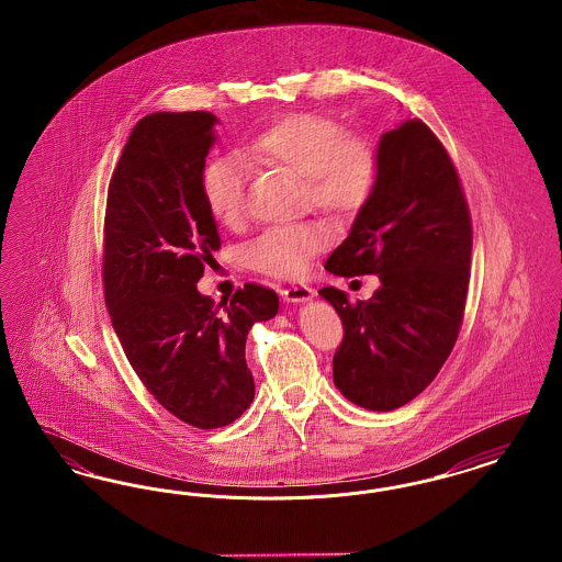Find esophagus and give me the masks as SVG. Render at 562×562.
<instances>
[{"instance_id": "1", "label": "esophagus", "mask_w": 562, "mask_h": 562, "mask_svg": "<svg viewBox=\"0 0 562 562\" xmlns=\"http://www.w3.org/2000/svg\"><path fill=\"white\" fill-rule=\"evenodd\" d=\"M280 294H282V299L286 303H307V301H312L316 296L314 289H310L305 284H291V286L282 289Z\"/></svg>"}]
</instances>
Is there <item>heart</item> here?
<instances>
[{
	"label": "heart",
	"mask_w": 562,
	"mask_h": 562,
	"mask_svg": "<svg viewBox=\"0 0 562 562\" xmlns=\"http://www.w3.org/2000/svg\"><path fill=\"white\" fill-rule=\"evenodd\" d=\"M241 156L250 164L284 168L303 177L314 206L328 213L360 209L376 179V151L358 134L322 115L291 113L252 134ZM248 170L232 156L213 158L200 175V191L214 218L225 227H238L246 213ZM328 240L321 223L271 227L246 248L248 263L269 276L294 278L303 273L310 257Z\"/></svg>",
	"instance_id": "heart-1"
}]
</instances>
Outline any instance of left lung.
<instances>
[{
  "mask_svg": "<svg viewBox=\"0 0 562 562\" xmlns=\"http://www.w3.org/2000/svg\"><path fill=\"white\" fill-rule=\"evenodd\" d=\"M376 179L348 238L326 259L335 276H379L356 305L321 289L344 322L333 381L349 402L394 411L438 374L461 326L470 282L472 225L453 161L413 117L379 136Z\"/></svg>",
  "mask_w": 562,
  "mask_h": 562,
  "instance_id": "8db88e82",
  "label": "left lung"
}]
</instances>
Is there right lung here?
<instances>
[{
  "label": "right lung",
  "mask_w": 562,
  "mask_h": 562,
  "mask_svg": "<svg viewBox=\"0 0 562 562\" xmlns=\"http://www.w3.org/2000/svg\"><path fill=\"white\" fill-rule=\"evenodd\" d=\"M209 111L136 122L109 183L105 301L134 373L166 411L200 429L236 422L255 398L244 348L278 294L246 284L214 305L198 291L221 240L200 175L216 143Z\"/></svg>",
  "instance_id": "obj_1"
}]
</instances>
